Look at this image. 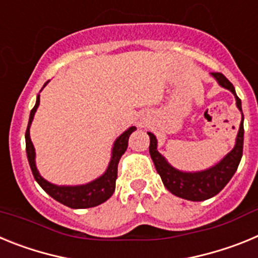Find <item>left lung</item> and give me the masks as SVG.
<instances>
[{"label":"left lung","mask_w":258,"mask_h":258,"mask_svg":"<svg viewBox=\"0 0 258 258\" xmlns=\"http://www.w3.org/2000/svg\"><path fill=\"white\" fill-rule=\"evenodd\" d=\"M212 77L218 83V85L227 89L234 94L236 101V107L241 112V101L235 93V88L226 77L218 72H212ZM244 116L241 112V121L239 126L238 136L235 140L234 149L221 159L216 165L208 169L198 170V172H183L168 163L165 157L157 151V140L154 133L147 132L150 136V155L155 164L157 173L161 177L166 190L170 191L175 197L191 202H203L211 199L222 190L232 175L235 174L238 165L243 155V141H244Z\"/></svg>","instance_id":"8db88e82"}]
</instances>
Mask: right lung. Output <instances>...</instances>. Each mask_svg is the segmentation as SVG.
Segmentation results:
<instances>
[{"instance_id": "obj_1", "label": "right lung", "mask_w": 258, "mask_h": 258, "mask_svg": "<svg viewBox=\"0 0 258 258\" xmlns=\"http://www.w3.org/2000/svg\"><path fill=\"white\" fill-rule=\"evenodd\" d=\"M49 81L45 83L42 88L47 85ZM42 90V89H41ZM40 104V94L37 95L36 99L35 107L32 108L31 115H29L28 126H27L26 132V151L27 157H28V163L31 166L32 174L40 184L42 190L46 194H49L52 199H55L56 202L64 204V206L70 207L72 209H84V208H92V207H97L102 203L106 202L107 199L112 197V194L115 192L116 186V178H117V165L120 161V157L122 156L127 149V140L131 134L136 131V126L127 127L126 131L118 136L116 141L113 142L112 152H111V159H109L108 166H107L106 172L102 175H99L98 178L93 179V181L88 182L84 184H75V186H66V184H54L51 182L46 181V179L40 174L37 166H36V152L35 146L31 141V136H29V129H31V124L33 121L35 113Z\"/></svg>"}]
</instances>
